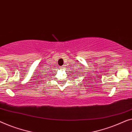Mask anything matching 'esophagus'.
Instances as JSON below:
<instances>
[{
  "label": "esophagus",
  "mask_w": 132,
  "mask_h": 132,
  "mask_svg": "<svg viewBox=\"0 0 132 132\" xmlns=\"http://www.w3.org/2000/svg\"><path fill=\"white\" fill-rule=\"evenodd\" d=\"M64 68V67H61V68Z\"/></svg>",
  "instance_id": "esophagus-1"
}]
</instances>
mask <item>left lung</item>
<instances>
[{"instance_id":"obj_1","label":"left lung","mask_w":132,"mask_h":132,"mask_svg":"<svg viewBox=\"0 0 132 132\" xmlns=\"http://www.w3.org/2000/svg\"><path fill=\"white\" fill-rule=\"evenodd\" d=\"M74 77H75V76H74Z\"/></svg>"}]
</instances>
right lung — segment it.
Wrapping results in <instances>:
<instances>
[{
    "mask_svg": "<svg viewBox=\"0 0 132 132\" xmlns=\"http://www.w3.org/2000/svg\"><path fill=\"white\" fill-rule=\"evenodd\" d=\"M47 73H49V74H51V72H49V71H47Z\"/></svg>",
    "mask_w": 132,
    "mask_h": 132,
    "instance_id": "right-lung-1",
    "label": "right lung"
}]
</instances>
